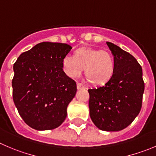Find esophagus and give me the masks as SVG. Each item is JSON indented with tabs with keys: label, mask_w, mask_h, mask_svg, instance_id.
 <instances>
[{
	"label": "esophagus",
	"mask_w": 156,
	"mask_h": 156,
	"mask_svg": "<svg viewBox=\"0 0 156 156\" xmlns=\"http://www.w3.org/2000/svg\"><path fill=\"white\" fill-rule=\"evenodd\" d=\"M76 87L78 90H81V89H87V87H86L84 84L80 83H77Z\"/></svg>",
	"instance_id": "34e87169"
}]
</instances>
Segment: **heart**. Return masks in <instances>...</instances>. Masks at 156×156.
Returning <instances> with one entry per match:
<instances>
[{
	"mask_svg": "<svg viewBox=\"0 0 156 156\" xmlns=\"http://www.w3.org/2000/svg\"><path fill=\"white\" fill-rule=\"evenodd\" d=\"M63 67L69 77L77 76L84 68V74L90 83L103 85L113 74L114 60L106 50L83 47L75 52V56L67 54L63 57Z\"/></svg>",
	"mask_w": 156,
	"mask_h": 156,
	"instance_id": "b5f03b06",
	"label": "heart"
}]
</instances>
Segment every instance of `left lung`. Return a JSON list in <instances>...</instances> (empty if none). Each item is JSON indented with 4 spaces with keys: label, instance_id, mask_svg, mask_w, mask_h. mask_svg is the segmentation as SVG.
Here are the masks:
<instances>
[{
    "label": "left lung",
    "instance_id": "left-lung-1",
    "mask_svg": "<svg viewBox=\"0 0 156 156\" xmlns=\"http://www.w3.org/2000/svg\"><path fill=\"white\" fill-rule=\"evenodd\" d=\"M113 55L114 71L103 87L88 90L92 121L103 131L116 132L126 128L139 115L145 89L142 69L128 52L106 42Z\"/></svg>",
    "mask_w": 156,
    "mask_h": 156
}]
</instances>
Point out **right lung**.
Instances as JSON below:
<instances>
[{"label": "right lung", "mask_w": 156, "mask_h": 156, "mask_svg": "<svg viewBox=\"0 0 156 156\" xmlns=\"http://www.w3.org/2000/svg\"><path fill=\"white\" fill-rule=\"evenodd\" d=\"M71 46L42 42L20 55L14 64L13 99L25 123L37 130L60 126L76 93V84L63 70Z\"/></svg>", "instance_id": "add662e5"}]
</instances>
